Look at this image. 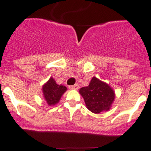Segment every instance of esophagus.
<instances>
[{
	"mask_svg": "<svg viewBox=\"0 0 151 151\" xmlns=\"http://www.w3.org/2000/svg\"><path fill=\"white\" fill-rule=\"evenodd\" d=\"M78 88H79V86H78V84H75L74 85H71V86H69V88L73 89V90H77V89H78Z\"/></svg>",
	"mask_w": 151,
	"mask_h": 151,
	"instance_id": "esophagus-1",
	"label": "esophagus"
}]
</instances>
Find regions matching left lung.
<instances>
[{"mask_svg": "<svg viewBox=\"0 0 151 151\" xmlns=\"http://www.w3.org/2000/svg\"><path fill=\"white\" fill-rule=\"evenodd\" d=\"M79 94L88 109L96 114L110 110L116 97L115 91L110 85L96 77L91 78L88 86L80 88Z\"/></svg>", "mask_w": 151, "mask_h": 151, "instance_id": "obj_1", "label": "left lung"}]
</instances>
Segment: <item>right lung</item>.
Instances as JSON below:
<instances>
[{
	"mask_svg": "<svg viewBox=\"0 0 151 151\" xmlns=\"http://www.w3.org/2000/svg\"><path fill=\"white\" fill-rule=\"evenodd\" d=\"M67 90V88L63 85H58L53 77L42 86V94L44 99L48 106H54L59 103L61 97Z\"/></svg>",
	"mask_w": 151,
	"mask_h": 151,
	"instance_id": "right-lung-1",
	"label": "right lung"
}]
</instances>
